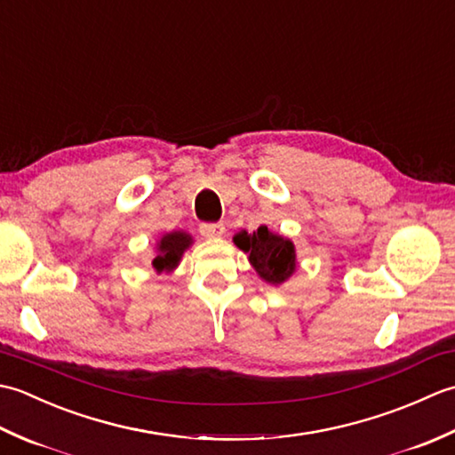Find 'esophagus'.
I'll return each mask as SVG.
<instances>
[{"label":"esophagus","mask_w":455,"mask_h":455,"mask_svg":"<svg viewBox=\"0 0 455 455\" xmlns=\"http://www.w3.org/2000/svg\"><path fill=\"white\" fill-rule=\"evenodd\" d=\"M199 233L207 238H217L225 235V225H220V222H201Z\"/></svg>","instance_id":"esophagus-1"}]
</instances>
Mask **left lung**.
<instances>
[{"label":"left lung","instance_id":"1","mask_svg":"<svg viewBox=\"0 0 455 455\" xmlns=\"http://www.w3.org/2000/svg\"><path fill=\"white\" fill-rule=\"evenodd\" d=\"M235 244L248 252L250 264L267 283H283L295 272V246L291 240L259 227L254 235L238 233Z\"/></svg>","mask_w":455,"mask_h":455}]
</instances>
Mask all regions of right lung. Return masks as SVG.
I'll use <instances>...</instances> for the list:
<instances>
[{
  "instance_id": "obj_1",
  "label": "right lung",
  "mask_w": 455,
  "mask_h": 455,
  "mask_svg": "<svg viewBox=\"0 0 455 455\" xmlns=\"http://www.w3.org/2000/svg\"><path fill=\"white\" fill-rule=\"evenodd\" d=\"M191 236L186 233H170L160 240L158 244V256L154 258L152 266L156 267V272H172L173 267L180 264V258L183 250L189 248Z\"/></svg>"
}]
</instances>
